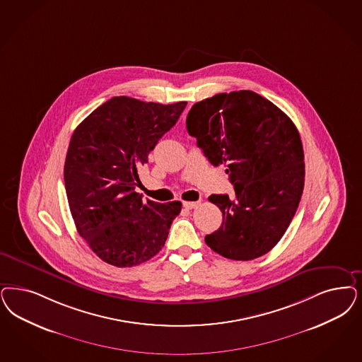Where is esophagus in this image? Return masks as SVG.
I'll use <instances>...</instances> for the list:
<instances>
[{
    "label": "esophagus",
    "instance_id": "1",
    "mask_svg": "<svg viewBox=\"0 0 362 362\" xmlns=\"http://www.w3.org/2000/svg\"><path fill=\"white\" fill-rule=\"evenodd\" d=\"M199 206V202H183V207L187 210H192Z\"/></svg>",
    "mask_w": 362,
    "mask_h": 362
}]
</instances>
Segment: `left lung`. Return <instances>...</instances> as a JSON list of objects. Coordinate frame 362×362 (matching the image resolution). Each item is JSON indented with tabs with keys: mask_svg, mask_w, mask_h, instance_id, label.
I'll return each mask as SVG.
<instances>
[{
	"mask_svg": "<svg viewBox=\"0 0 362 362\" xmlns=\"http://www.w3.org/2000/svg\"><path fill=\"white\" fill-rule=\"evenodd\" d=\"M188 134L214 165H225L235 198L211 195L222 226L207 246L234 261L262 257L284 237L305 185L303 148L286 113L252 90L219 93L194 104Z\"/></svg>",
	"mask_w": 362,
	"mask_h": 362,
	"instance_id": "left-lung-1",
	"label": "left lung"
}]
</instances>
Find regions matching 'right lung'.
Returning a JSON list of instances; mask_svg holds the SVG:
<instances>
[{"instance_id":"add662e5","label":"right lung","mask_w":362,"mask_h":362,"mask_svg":"<svg viewBox=\"0 0 362 362\" xmlns=\"http://www.w3.org/2000/svg\"><path fill=\"white\" fill-rule=\"evenodd\" d=\"M186 105L116 96L71 137L64 165L66 198L80 237L104 262L132 267L164 246L182 203L143 200L135 188L148 153Z\"/></svg>"}]
</instances>
